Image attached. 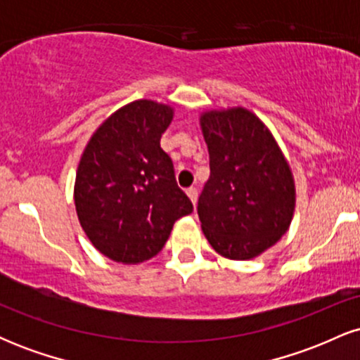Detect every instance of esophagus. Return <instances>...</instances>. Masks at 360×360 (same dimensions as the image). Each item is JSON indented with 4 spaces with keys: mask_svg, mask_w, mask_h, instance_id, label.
<instances>
[{
    "mask_svg": "<svg viewBox=\"0 0 360 360\" xmlns=\"http://www.w3.org/2000/svg\"><path fill=\"white\" fill-rule=\"evenodd\" d=\"M186 194L189 196V200H191V203L196 206V201H198V189L196 188H189L188 191H186Z\"/></svg>",
    "mask_w": 360,
    "mask_h": 360,
    "instance_id": "obj_1",
    "label": "esophagus"
}]
</instances>
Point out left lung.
Returning <instances> with one entry per match:
<instances>
[{"instance_id": "1", "label": "left lung", "mask_w": 360, "mask_h": 360, "mask_svg": "<svg viewBox=\"0 0 360 360\" xmlns=\"http://www.w3.org/2000/svg\"><path fill=\"white\" fill-rule=\"evenodd\" d=\"M200 123L210 154V179L198 200L206 240L226 259L257 257L291 225V167L269 128L242 106L205 111Z\"/></svg>"}]
</instances>
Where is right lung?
I'll return each mask as SVG.
<instances>
[{"label":"right lung","mask_w":360,"mask_h":360,"mask_svg":"<svg viewBox=\"0 0 360 360\" xmlns=\"http://www.w3.org/2000/svg\"><path fill=\"white\" fill-rule=\"evenodd\" d=\"M174 110L137 100L101 123L82 152L74 205L88 238L115 262L139 264L162 250L172 225L193 212L160 148Z\"/></svg>","instance_id":"1"}]
</instances>
